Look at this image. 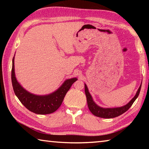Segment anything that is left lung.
I'll return each mask as SVG.
<instances>
[{"instance_id": "8db88e82", "label": "left lung", "mask_w": 149, "mask_h": 149, "mask_svg": "<svg viewBox=\"0 0 149 149\" xmlns=\"http://www.w3.org/2000/svg\"><path fill=\"white\" fill-rule=\"evenodd\" d=\"M142 84V82H141ZM141 88V84L140 87H139L137 93H136L134 97L130 100V101L123 107H116V108H102L98 106L95 102L94 100L93 99V97L90 94L88 89V87L87 85L85 84V95L87 97V105L89 107V110L91 112L93 115L102 118H113L117 116H119L121 114H123L129 108L132 107L133 103L135 102V100L137 99L139 95L140 91Z\"/></svg>"}]
</instances>
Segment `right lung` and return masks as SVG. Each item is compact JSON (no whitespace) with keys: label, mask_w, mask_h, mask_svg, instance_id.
<instances>
[{"label":"right lung","mask_w":149,"mask_h":149,"mask_svg":"<svg viewBox=\"0 0 149 149\" xmlns=\"http://www.w3.org/2000/svg\"><path fill=\"white\" fill-rule=\"evenodd\" d=\"M14 56L12 59V83L15 95L19 101L29 111L35 114H49L55 112L62 104L65 94L72 85L77 80V78L66 79L58 89L50 94L45 95L33 94L25 89L17 81L15 74Z\"/></svg>","instance_id":"1"}]
</instances>
